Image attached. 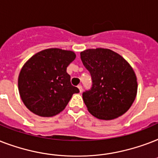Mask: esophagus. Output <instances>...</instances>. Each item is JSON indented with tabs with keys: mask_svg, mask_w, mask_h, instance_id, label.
Returning <instances> with one entry per match:
<instances>
[{
	"mask_svg": "<svg viewBox=\"0 0 158 158\" xmlns=\"http://www.w3.org/2000/svg\"><path fill=\"white\" fill-rule=\"evenodd\" d=\"M78 89H79V90L80 93H82V92H83V87H82L81 85H79V86H78Z\"/></svg>",
	"mask_w": 158,
	"mask_h": 158,
	"instance_id": "obj_1",
	"label": "esophagus"
}]
</instances>
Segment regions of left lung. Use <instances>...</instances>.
<instances>
[{
  "mask_svg": "<svg viewBox=\"0 0 158 158\" xmlns=\"http://www.w3.org/2000/svg\"><path fill=\"white\" fill-rule=\"evenodd\" d=\"M80 58L92 78L91 89L83 93L89 112L106 120L125 114L137 94V79L132 67L110 49H88L80 53Z\"/></svg>",
  "mask_w": 158,
  "mask_h": 158,
  "instance_id": "1",
  "label": "left lung"
}]
</instances>
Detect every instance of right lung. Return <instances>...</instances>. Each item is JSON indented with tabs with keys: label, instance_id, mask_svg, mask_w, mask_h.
Segmentation results:
<instances>
[{
	"label": "right lung",
	"instance_id": "add662e5",
	"mask_svg": "<svg viewBox=\"0 0 158 158\" xmlns=\"http://www.w3.org/2000/svg\"><path fill=\"white\" fill-rule=\"evenodd\" d=\"M71 51L46 49L31 57L18 79L21 99L36 115L50 117L64 110L79 89L70 83L66 68L74 59Z\"/></svg>",
	"mask_w": 158,
	"mask_h": 158
}]
</instances>
